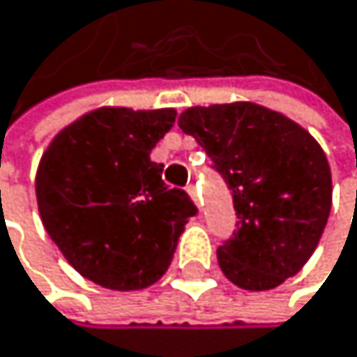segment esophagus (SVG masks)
I'll return each instance as SVG.
<instances>
[{
  "instance_id": "1",
  "label": "esophagus",
  "mask_w": 357,
  "mask_h": 357,
  "mask_svg": "<svg viewBox=\"0 0 357 357\" xmlns=\"http://www.w3.org/2000/svg\"><path fill=\"white\" fill-rule=\"evenodd\" d=\"M186 192L190 195V199L195 202V206L199 208V195H197V186H195V184H188V186H186Z\"/></svg>"
}]
</instances>
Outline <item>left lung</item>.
I'll return each mask as SVG.
<instances>
[{
	"label": "left lung",
	"instance_id": "1",
	"mask_svg": "<svg viewBox=\"0 0 357 357\" xmlns=\"http://www.w3.org/2000/svg\"><path fill=\"white\" fill-rule=\"evenodd\" d=\"M177 123L231 190L238 227L217 249L225 278L245 290H268L297 275L332 208L321 145L295 121L249 101L188 108Z\"/></svg>",
	"mask_w": 357,
	"mask_h": 357
}]
</instances>
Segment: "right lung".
<instances>
[{
	"label": "right lung",
	"instance_id": "add662e5",
	"mask_svg": "<svg viewBox=\"0 0 357 357\" xmlns=\"http://www.w3.org/2000/svg\"><path fill=\"white\" fill-rule=\"evenodd\" d=\"M175 114L99 108L64 128L40 158L43 225L77 273L104 288L155 284L197 214L184 190L162 182L165 165L149 158Z\"/></svg>",
	"mask_w": 357,
	"mask_h": 357
}]
</instances>
